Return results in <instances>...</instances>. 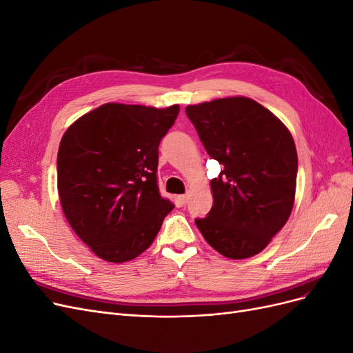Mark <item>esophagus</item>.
I'll return each instance as SVG.
<instances>
[{
  "label": "esophagus",
  "instance_id": "34e87169",
  "mask_svg": "<svg viewBox=\"0 0 353 353\" xmlns=\"http://www.w3.org/2000/svg\"><path fill=\"white\" fill-rule=\"evenodd\" d=\"M178 199H179L181 203H183V205H185V203H187L188 199H190V194H183V196H179Z\"/></svg>",
  "mask_w": 353,
  "mask_h": 353
}]
</instances>
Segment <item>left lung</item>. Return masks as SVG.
Here are the masks:
<instances>
[{
  "instance_id": "1",
  "label": "left lung",
  "mask_w": 353,
  "mask_h": 353,
  "mask_svg": "<svg viewBox=\"0 0 353 353\" xmlns=\"http://www.w3.org/2000/svg\"><path fill=\"white\" fill-rule=\"evenodd\" d=\"M185 113L208 154L223 166L210 181L212 209L196 225L225 258H252L290 218L297 176L293 137L272 112L241 95L190 104Z\"/></svg>"
}]
</instances>
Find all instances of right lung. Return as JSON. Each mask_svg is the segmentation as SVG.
<instances>
[{"label": "right lung", "mask_w": 353, "mask_h": 353, "mask_svg": "<svg viewBox=\"0 0 353 353\" xmlns=\"http://www.w3.org/2000/svg\"><path fill=\"white\" fill-rule=\"evenodd\" d=\"M179 105L105 103L74 121L57 154V190L74 234L100 259L122 263L150 248L175 208L159 194L160 140Z\"/></svg>", "instance_id": "add662e5"}]
</instances>
